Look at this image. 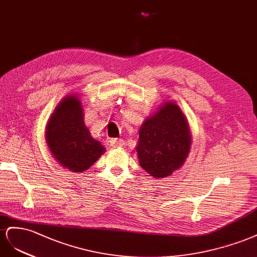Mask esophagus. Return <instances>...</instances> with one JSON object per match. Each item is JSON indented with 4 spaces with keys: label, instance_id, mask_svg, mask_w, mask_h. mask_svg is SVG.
I'll use <instances>...</instances> for the list:
<instances>
[{
    "label": "esophagus",
    "instance_id": "1",
    "mask_svg": "<svg viewBox=\"0 0 257 257\" xmlns=\"http://www.w3.org/2000/svg\"><path fill=\"white\" fill-rule=\"evenodd\" d=\"M109 144H111L113 148H121L124 143L121 139H111V140H109Z\"/></svg>",
    "mask_w": 257,
    "mask_h": 257
}]
</instances>
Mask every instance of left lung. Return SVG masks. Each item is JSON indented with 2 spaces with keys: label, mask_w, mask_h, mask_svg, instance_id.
I'll use <instances>...</instances> for the list:
<instances>
[{
  "label": "left lung",
  "mask_w": 257,
  "mask_h": 257,
  "mask_svg": "<svg viewBox=\"0 0 257 257\" xmlns=\"http://www.w3.org/2000/svg\"><path fill=\"white\" fill-rule=\"evenodd\" d=\"M137 145L140 166L152 177L164 179L184 164L190 149V133L180 107L166 102L146 119Z\"/></svg>",
  "instance_id": "obj_1"
}]
</instances>
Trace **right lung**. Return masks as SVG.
<instances>
[{
  "mask_svg": "<svg viewBox=\"0 0 257 257\" xmlns=\"http://www.w3.org/2000/svg\"><path fill=\"white\" fill-rule=\"evenodd\" d=\"M46 141L58 163L73 172L89 169L105 152L85 126L82 106L75 96L65 97L57 106L47 123Z\"/></svg>",
  "mask_w": 257,
  "mask_h": 257,
  "instance_id": "obj_1",
  "label": "right lung"
}]
</instances>
